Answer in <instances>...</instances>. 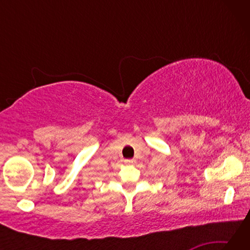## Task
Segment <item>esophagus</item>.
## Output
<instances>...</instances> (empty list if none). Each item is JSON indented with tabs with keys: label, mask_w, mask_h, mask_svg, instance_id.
I'll return each instance as SVG.
<instances>
[{
	"label": "esophagus",
	"mask_w": 250,
	"mask_h": 250,
	"mask_svg": "<svg viewBox=\"0 0 250 250\" xmlns=\"http://www.w3.org/2000/svg\"><path fill=\"white\" fill-rule=\"evenodd\" d=\"M133 162H134L133 159H125V164H132Z\"/></svg>",
	"instance_id": "obj_1"
}]
</instances>
